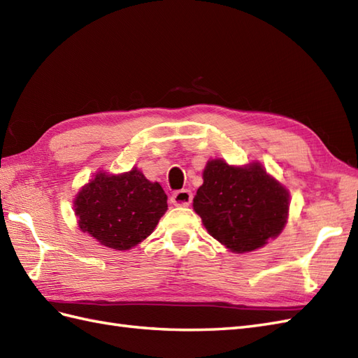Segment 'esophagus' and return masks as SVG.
<instances>
[{
	"instance_id": "obj_1",
	"label": "esophagus",
	"mask_w": 358,
	"mask_h": 358,
	"mask_svg": "<svg viewBox=\"0 0 358 358\" xmlns=\"http://www.w3.org/2000/svg\"><path fill=\"white\" fill-rule=\"evenodd\" d=\"M171 203L177 207H187L192 203V194L187 189L177 190L176 194L171 196Z\"/></svg>"
}]
</instances>
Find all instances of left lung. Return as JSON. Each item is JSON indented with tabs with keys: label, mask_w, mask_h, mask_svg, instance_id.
Masks as SVG:
<instances>
[{
	"label": "left lung",
	"mask_w": 358,
	"mask_h": 358,
	"mask_svg": "<svg viewBox=\"0 0 358 358\" xmlns=\"http://www.w3.org/2000/svg\"><path fill=\"white\" fill-rule=\"evenodd\" d=\"M194 210L208 234L236 254L259 250L277 237L289 216V192L259 162L230 166L215 159L206 164Z\"/></svg>",
	"instance_id": "left-lung-1"
}]
</instances>
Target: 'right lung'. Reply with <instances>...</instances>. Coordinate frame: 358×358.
<instances>
[{"label":"right lung","instance_id":"add662e5","mask_svg":"<svg viewBox=\"0 0 358 358\" xmlns=\"http://www.w3.org/2000/svg\"><path fill=\"white\" fill-rule=\"evenodd\" d=\"M74 210L81 231L107 248L127 251L154 231L168 196L136 168L119 176L98 172L77 194Z\"/></svg>","mask_w":358,"mask_h":358}]
</instances>
